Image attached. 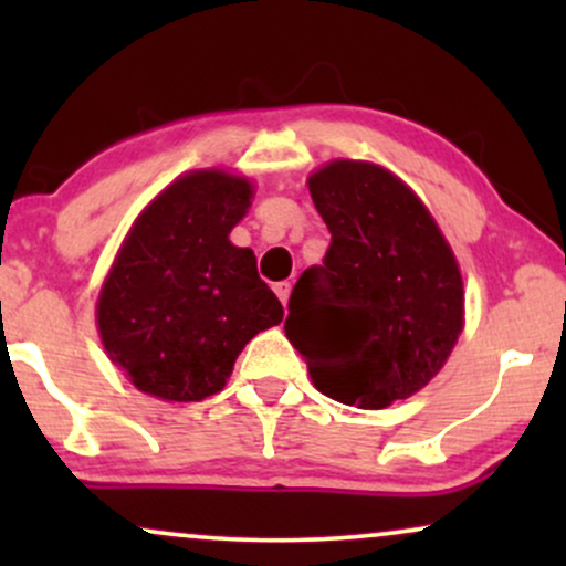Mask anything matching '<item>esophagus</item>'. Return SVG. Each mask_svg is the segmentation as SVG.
Listing matches in <instances>:
<instances>
[{"label":"esophagus","instance_id":"obj_1","mask_svg":"<svg viewBox=\"0 0 566 566\" xmlns=\"http://www.w3.org/2000/svg\"><path fill=\"white\" fill-rule=\"evenodd\" d=\"M290 290H292L290 282H276V284H274V292H276L279 301H282V305H287V301H290Z\"/></svg>","mask_w":566,"mask_h":566}]
</instances>
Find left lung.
Segmentation results:
<instances>
[{"label": "left lung", "instance_id": "left-lung-1", "mask_svg": "<svg viewBox=\"0 0 566 566\" xmlns=\"http://www.w3.org/2000/svg\"><path fill=\"white\" fill-rule=\"evenodd\" d=\"M333 242L290 295L284 333L329 399L382 409L426 386L463 329V279L396 175L329 161L308 178Z\"/></svg>", "mask_w": 566, "mask_h": 566}]
</instances>
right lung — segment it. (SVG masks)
<instances>
[{
    "label": "right lung",
    "mask_w": 566,
    "mask_h": 566,
    "mask_svg": "<svg viewBox=\"0 0 566 566\" xmlns=\"http://www.w3.org/2000/svg\"><path fill=\"white\" fill-rule=\"evenodd\" d=\"M244 178L207 170L175 180L135 220L97 301L108 356L143 394L201 401L284 311L247 247L229 233L250 207Z\"/></svg>",
    "instance_id": "1"
}]
</instances>
